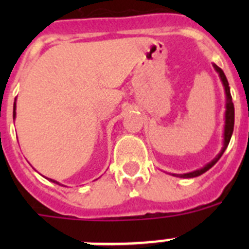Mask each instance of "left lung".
<instances>
[{"mask_svg":"<svg viewBox=\"0 0 249 249\" xmlns=\"http://www.w3.org/2000/svg\"><path fill=\"white\" fill-rule=\"evenodd\" d=\"M214 68H215V71H217L219 73V77H221L222 83H223V86H224V91H226V96H227V109H226V126H224V144H223V148H222V151L219 152V155L217 156V157H215L214 160H212V162H210V163H208V164H206V166H204L203 168L197 169V171H195V172L186 173V175H177L178 177L193 178V177H197V176H201L202 173L207 172V171H208V169H210L211 167L214 166V164L217 163V160H218L219 158L222 157V155H223V152L226 151V148H227L228 143H230L231 137H232L233 127H234V106H233V102H232V96H231L230 85H228V81H227V78H226V74H224V72L222 71L221 68H219L218 66H215V65H214ZM173 176H176V175H173Z\"/></svg>","mask_w":249,"mask_h":249,"instance_id":"obj_1","label":"left lung"}]
</instances>
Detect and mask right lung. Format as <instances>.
<instances>
[{"label":"right lung","instance_id":"add662e5","mask_svg":"<svg viewBox=\"0 0 249 249\" xmlns=\"http://www.w3.org/2000/svg\"><path fill=\"white\" fill-rule=\"evenodd\" d=\"M15 109H16V102H15V105H13V117H15V114H16ZM51 181H52V179H51ZM52 182H56V181H52ZM56 183H57V182H56Z\"/></svg>","mask_w":249,"mask_h":249}]
</instances>
